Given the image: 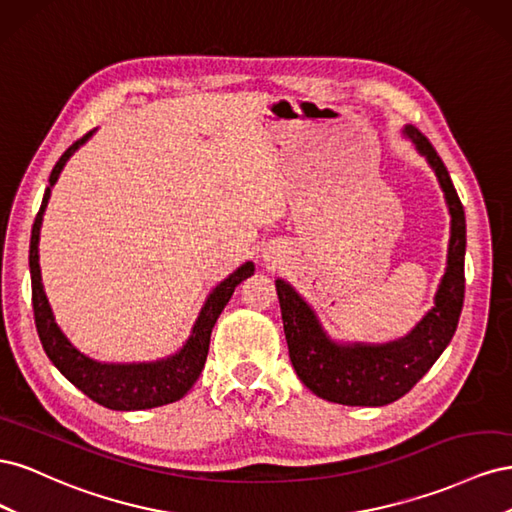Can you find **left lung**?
<instances>
[{"label": "left lung", "instance_id": "1", "mask_svg": "<svg viewBox=\"0 0 512 512\" xmlns=\"http://www.w3.org/2000/svg\"><path fill=\"white\" fill-rule=\"evenodd\" d=\"M404 136L436 173L451 215L446 271L433 307L416 327L386 344L337 342L324 331L314 307L282 277L275 280L292 367L309 391L333 404L376 408L404 397L451 344L461 316L466 290V215L436 149L414 126H406Z\"/></svg>", "mask_w": 512, "mask_h": 512}]
</instances>
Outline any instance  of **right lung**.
<instances>
[{
  "label": "right lung",
  "instance_id": "add662e5",
  "mask_svg": "<svg viewBox=\"0 0 512 512\" xmlns=\"http://www.w3.org/2000/svg\"><path fill=\"white\" fill-rule=\"evenodd\" d=\"M96 130L87 132L81 141H76L72 147L64 151V156L53 166L49 177V188L44 190V198L36 222L32 228V241H29V273H32V301H34V316L36 329L40 335L42 348L49 356L51 363L64 374L76 389L83 391L96 404L111 408V410H149L173 404L188 393L194 382L198 380L200 371L205 367L211 331L218 322L222 309L230 301L235 288L254 275V262L247 260L237 271H232L226 280L215 286L200 307L198 318L190 331V337L185 344L175 352L168 354L158 361H143V363H106L96 361L87 356L83 350L76 348L68 335L61 331L55 320L53 307L49 297L44 292L42 271H40V228L46 205H49L51 190L57 183L61 170L66 162L74 156V151L85 145Z\"/></svg>",
  "mask_w": 512,
  "mask_h": 512
}]
</instances>
